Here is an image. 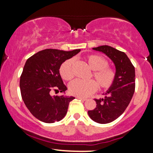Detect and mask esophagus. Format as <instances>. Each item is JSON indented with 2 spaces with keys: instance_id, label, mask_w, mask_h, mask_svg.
Listing matches in <instances>:
<instances>
[{
  "instance_id": "obj_1",
  "label": "esophagus",
  "mask_w": 153,
  "mask_h": 153,
  "mask_svg": "<svg viewBox=\"0 0 153 153\" xmlns=\"http://www.w3.org/2000/svg\"><path fill=\"white\" fill-rule=\"evenodd\" d=\"M77 99H80V100H81V101H86V99H85V98H82V97H77Z\"/></svg>"
}]
</instances>
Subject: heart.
I'll return each instance as SVG.
<instances>
[{
	"label": "heart",
	"mask_w": 153,
	"mask_h": 153,
	"mask_svg": "<svg viewBox=\"0 0 153 153\" xmlns=\"http://www.w3.org/2000/svg\"><path fill=\"white\" fill-rule=\"evenodd\" d=\"M85 60L89 68L94 71L92 75L96 82L94 80L81 81L75 80L72 81L68 85V89L72 95L78 97H87L90 96L96 91L97 85L101 88H108L111 86L115 80V71L108 66V62L102 57L97 54H90L87 56ZM73 59H68L61 65L59 74L62 79L70 80L73 78Z\"/></svg>",
	"instance_id": "1"
}]
</instances>
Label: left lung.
<instances>
[{"instance_id": "1", "label": "left lung", "mask_w": 153, "mask_h": 153, "mask_svg": "<svg viewBox=\"0 0 153 153\" xmlns=\"http://www.w3.org/2000/svg\"><path fill=\"white\" fill-rule=\"evenodd\" d=\"M93 50L104 53L116 68L114 82L103 94L106 96L95 99L96 107L88 111L94 122L107 124L120 117L130 103L135 89V70L127 54L114 47L103 45Z\"/></svg>"}]
</instances>
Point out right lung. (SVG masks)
Returning a JSON list of instances; mask_svg holds the SVG:
<instances>
[{
	"instance_id": "1",
	"label": "right lung",
	"mask_w": 153,
	"mask_h": 153,
	"mask_svg": "<svg viewBox=\"0 0 153 153\" xmlns=\"http://www.w3.org/2000/svg\"><path fill=\"white\" fill-rule=\"evenodd\" d=\"M80 50L66 51L46 49L26 60L20 78V90L26 106L31 114L45 123L64 118L73 96H52V91L67 90L59 74L60 65Z\"/></svg>"
}]
</instances>
